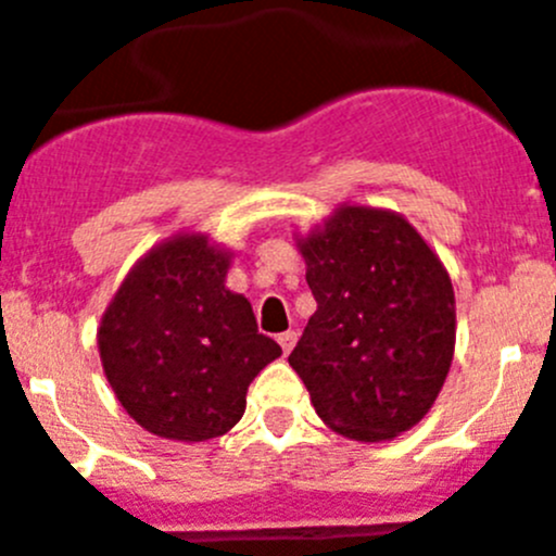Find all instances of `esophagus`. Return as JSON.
I'll list each match as a JSON object with an SVG mask.
<instances>
[{
  "instance_id": "obj_1",
  "label": "esophagus",
  "mask_w": 556,
  "mask_h": 556,
  "mask_svg": "<svg viewBox=\"0 0 556 556\" xmlns=\"http://www.w3.org/2000/svg\"><path fill=\"white\" fill-rule=\"evenodd\" d=\"M295 339H299V333H295V331H285V333H279L277 342H279V348H282V353H285V355H288L290 350L295 348Z\"/></svg>"
}]
</instances>
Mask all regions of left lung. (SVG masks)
I'll list each match as a JSON object with an SVG mask.
<instances>
[{
	"mask_svg": "<svg viewBox=\"0 0 556 556\" xmlns=\"http://www.w3.org/2000/svg\"><path fill=\"white\" fill-rule=\"evenodd\" d=\"M299 247L317 309L288 361L317 415L361 443L407 432L454 361L448 271L407 219L380 208H337Z\"/></svg>",
	"mask_w": 556,
	"mask_h": 556,
	"instance_id": "left-lung-1",
	"label": "left lung"
}]
</instances>
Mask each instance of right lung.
Here are the masks:
<instances>
[{
  "label": "right lung",
  "mask_w": 556,
  "mask_h": 556,
  "mask_svg": "<svg viewBox=\"0 0 556 556\" xmlns=\"http://www.w3.org/2000/svg\"><path fill=\"white\" fill-rule=\"evenodd\" d=\"M230 255L206 236L154 247L102 315V369L147 432L201 443L233 429L247 388L282 355L257 333L250 301L225 288Z\"/></svg>",
  "instance_id": "add662e5"
}]
</instances>
